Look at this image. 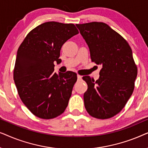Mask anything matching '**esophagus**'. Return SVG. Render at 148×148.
<instances>
[{
	"label": "esophagus",
	"mask_w": 148,
	"mask_h": 148,
	"mask_svg": "<svg viewBox=\"0 0 148 148\" xmlns=\"http://www.w3.org/2000/svg\"><path fill=\"white\" fill-rule=\"evenodd\" d=\"M77 79H78V80H80V79H82V77L81 76V75H78L77 74Z\"/></svg>",
	"instance_id": "obj_1"
}]
</instances>
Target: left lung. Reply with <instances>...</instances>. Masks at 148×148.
Segmentation results:
<instances>
[{
	"instance_id": "8db88e82",
	"label": "left lung",
	"mask_w": 148,
	"mask_h": 148,
	"mask_svg": "<svg viewBox=\"0 0 148 148\" xmlns=\"http://www.w3.org/2000/svg\"><path fill=\"white\" fill-rule=\"evenodd\" d=\"M90 48L92 62L102 66L95 82L83 77L88 84L84 105L89 114L99 119L115 116L133 94L137 68L128 42L102 22L76 24Z\"/></svg>"
}]
</instances>
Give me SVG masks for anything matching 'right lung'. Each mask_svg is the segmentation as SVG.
I'll return each instance as SVG.
<instances>
[{
	"instance_id": "add662e5",
	"label": "right lung",
	"mask_w": 148,
	"mask_h": 148,
	"mask_svg": "<svg viewBox=\"0 0 148 148\" xmlns=\"http://www.w3.org/2000/svg\"><path fill=\"white\" fill-rule=\"evenodd\" d=\"M79 34L75 25L46 22L32 29L18 48L13 79L21 100L32 114L43 119L65 110L77 74L54 72L62 46Z\"/></svg>"
}]
</instances>
